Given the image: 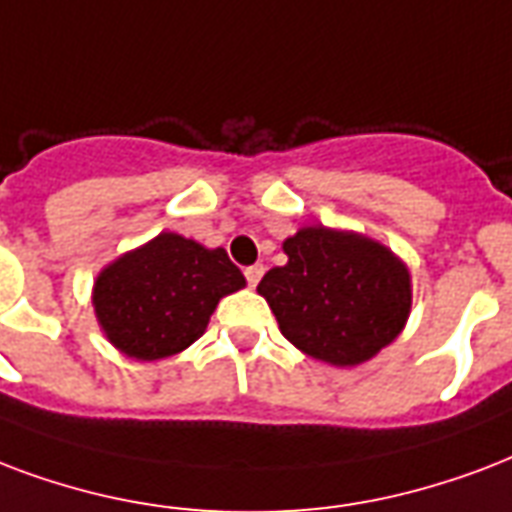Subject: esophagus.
<instances>
[{
    "instance_id": "esophagus-1",
    "label": "esophagus",
    "mask_w": 512,
    "mask_h": 512,
    "mask_svg": "<svg viewBox=\"0 0 512 512\" xmlns=\"http://www.w3.org/2000/svg\"><path fill=\"white\" fill-rule=\"evenodd\" d=\"M244 276H247L249 287H257V282L263 279V265H249L247 271H244Z\"/></svg>"
}]
</instances>
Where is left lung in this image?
Wrapping results in <instances>:
<instances>
[{
	"label": "left lung",
	"mask_w": 512,
	"mask_h": 512,
	"mask_svg": "<svg viewBox=\"0 0 512 512\" xmlns=\"http://www.w3.org/2000/svg\"><path fill=\"white\" fill-rule=\"evenodd\" d=\"M282 249L287 263L265 273L257 292L295 349L354 368L403 333L411 271L386 244L354 230L303 225Z\"/></svg>",
	"instance_id": "left-lung-1"
}]
</instances>
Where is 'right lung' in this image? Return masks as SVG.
<instances>
[{
	"label": "right lung",
	"instance_id": "right-lung-1",
	"mask_svg": "<svg viewBox=\"0 0 512 512\" xmlns=\"http://www.w3.org/2000/svg\"><path fill=\"white\" fill-rule=\"evenodd\" d=\"M244 287L247 279L225 249L163 230L101 268L91 303L101 333L120 354L155 362L198 341L217 303Z\"/></svg>",
	"mask_w": 512,
	"mask_h": 512
}]
</instances>
